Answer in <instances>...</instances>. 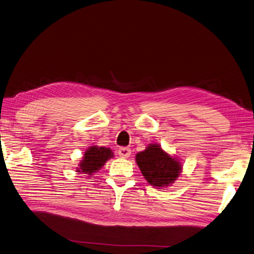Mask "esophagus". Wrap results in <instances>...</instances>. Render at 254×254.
Instances as JSON below:
<instances>
[{
  "instance_id": "34e87169",
  "label": "esophagus",
  "mask_w": 254,
  "mask_h": 254,
  "mask_svg": "<svg viewBox=\"0 0 254 254\" xmlns=\"http://www.w3.org/2000/svg\"><path fill=\"white\" fill-rule=\"evenodd\" d=\"M131 154V150L129 147H121L119 150V155L123 158H128L130 156Z\"/></svg>"
}]
</instances>
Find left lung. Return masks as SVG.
Segmentation results:
<instances>
[{
    "mask_svg": "<svg viewBox=\"0 0 254 254\" xmlns=\"http://www.w3.org/2000/svg\"><path fill=\"white\" fill-rule=\"evenodd\" d=\"M135 163L147 183L156 189L171 187L183 169L181 160L157 143L148 144L144 151L137 153Z\"/></svg>",
    "mask_w": 254,
    "mask_h": 254,
    "instance_id": "1",
    "label": "left lung"
}]
</instances>
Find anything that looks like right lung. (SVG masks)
<instances>
[{
  "instance_id": "1",
  "label": "right lung",
  "mask_w": 254,
  "mask_h": 254,
  "mask_svg": "<svg viewBox=\"0 0 254 254\" xmlns=\"http://www.w3.org/2000/svg\"><path fill=\"white\" fill-rule=\"evenodd\" d=\"M114 157V153L109 147L91 145L84 152L82 160H79L76 172L92 176L106 165L109 159Z\"/></svg>"
}]
</instances>
